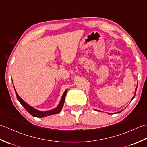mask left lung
Segmentation results:
<instances>
[{
  "label": "left lung",
  "instance_id": "obj_1",
  "mask_svg": "<svg viewBox=\"0 0 147 147\" xmlns=\"http://www.w3.org/2000/svg\"><path fill=\"white\" fill-rule=\"evenodd\" d=\"M136 89H137V88H136V90H135V93H136ZM135 95L133 96V97L132 100H133L134 98H135ZM122 111H121L120 112H118V113H119V112H122ZM109 114H111V113H109Z\"/></svg>",
  "mask_w": 147,
  "mask_h": 147
}]
</instances>
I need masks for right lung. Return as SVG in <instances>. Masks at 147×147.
Wrapping results in <instances>:
<instances>
[{
	"label": "right lung",
	"mask_w": 147,
	"mask_h": 147,
	"mask_svg": "<svg viewBox=\"0 0 147 147\" xmlns=\"http://www.w3.org/2000/svg\"><path fill=\"white\" fill-rule=\"evenodd\" d=\"M15 90V92H16V97L18 100L20 102V104L23 106L24 107V109H26V110L29 112V113L33 115L34 117H44L46 116H48V115H53V114H58L59 112H60L62 110V107H63V105L64 104V101H65V95H66V93L67 90H65L64 93H63V95L62 96V98L60 102H59V105H57V107L55 108V109H53L52 110H50V111H40L38 110H36V109L32 107V106L29 105L28 104L24 102L23 100H22L20 96L18 95V93Z\"/></svg>",
	"instance_id": "add662e5"
}]
</instances>
